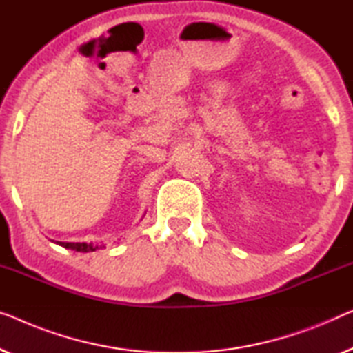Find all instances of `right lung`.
<instances>
[{"instance_id": "obj_1", "label": "right lung", "mask_w": 353, "mask_h": 353, "mask_svg": "<svg viewBox=\"0 0 353 353\" xmlns=\"http://www.w3.org/2000/svg\"><path fill=\"white\" fill-rule=\"evenodd\" d=\"M57 244L65 247V249H71V250H76V252H94V250H98L99 247H101V245H98L94 243H57Z\"/></svg>"}]
</instances>
